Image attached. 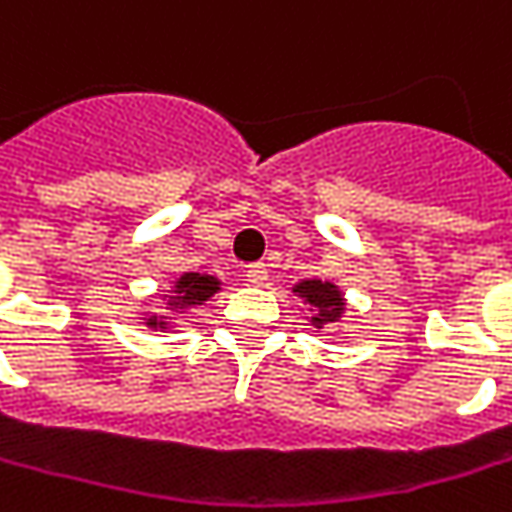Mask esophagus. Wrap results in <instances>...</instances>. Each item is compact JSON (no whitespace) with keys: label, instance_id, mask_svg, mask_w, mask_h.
Segmentation results:
<instances>
[{"label":"esophagus","instance_id":"1","mask_svg":"<svg viewBox=\"0 0 512 512\" xmlns=\"http://www.w3.org/2000/svg\"><path fill=\"white\" fill-rule=\"evenodd\" d=\"M269 280V269L263 266V263H257V266H249L246 269V283H252V286H263Z\"/></svg>","mask_w":512,"mask_h":512}]
</instances>
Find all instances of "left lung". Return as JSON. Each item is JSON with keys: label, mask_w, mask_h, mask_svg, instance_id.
Wrapping results in <instances>:
<instances>
[{"label": "left lung", "mask_w": 512, "mask_h": 512, "mask_svg": "<svg viewBox=\"0 0 512 512\" xmlns=\"http://www.w3.org/2000/svg\"><path fill=\"white\" fill-rule=\"evenodd\" d=\"M291 294L306 306L309 311V326L317 331H340L345 326V311H348V300H345L343 289L334 280H323V277H303L300 283L291 286Z\"/></svg>", "instance_id": "8db88e82"}]
</instances>
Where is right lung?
Masks as SVG:
<instances>
[{"label": "right lung", "mask_w": 512, "mask_h": 512, "mask_svg": "<svg viewBox=\"0 0 512 512\" xmlns=\"http://www.w3.org/2000/svg\"><path fill=\"white\" fill-rule=\"evenodd\" d=\"M223 289L221 277L203 272H181L161 294V311L144 309L138 311V320L150 331H172L178 328L181 317L192 309H201L206 300H212Z\"/></svg>", "instance_id": "right-lung-1"}]
</instances>
